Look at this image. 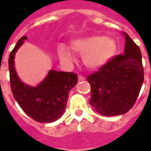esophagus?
I'll use <instances>...</instances> for the list:
<instances>
[{"mask_svg": "<svg viewBox=\"0 0 151 151\" xmlns=\"http://www.w3.org/2000/svg\"><path fill=\"white\" fill-rule=\"evenodd\" d=\"M85 79H86V78H85L84 76H78L79 81H84Z\"/></svg>", "mask_w": 151, "mask_h": 151, "instance_id": "esophagus-1", "label": "esophagus"}]
</instances>
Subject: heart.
Wrapping results in <instances>:
<instances>
[{
  "label": "heart",
  "mask_w": 151,
  "mask_h": 151,
  "mask_svg": "<svg viewBox=\"0 0 151 151\" xmlns=\"http://www.w3.org/2000/svg\"><path fill=\"white\" fill-rule=\"evenodd\" d=\"M70 47L76 53L82 56L85 65L91 70L104 66L116 55L117 44L113 38L104 35L94 34L76 38ZM60 55L64 60H71L70 52L65 48L60 50Z\"/></svg>",
  "instance_id": "heart-1"
}]
</instances>
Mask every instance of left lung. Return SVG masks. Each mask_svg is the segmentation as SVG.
Instances as JSON below:
<instances>
[{"label":"left lung","instance_id":"obj_1","mask_svg":"<svg viewBox=\"0 0 151 151\" xmlns=\"http://www.w3.org/2000/svg\"><path fill=\"white\" fill-rule=\"evenodd\" d=\"M124 55L115 56L98 71L87 76L91 85L90 104L106 117L126 113L135 103L144 82L142 55L128 33Z\"/></svg>","mask_w":151,"mask_h":151}]
</instances>
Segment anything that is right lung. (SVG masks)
I'll use <instances>...</instances> for the list:
<instances>
[{
  "mask_svg": "<svg viewBox=\"0 0 151 151\" xmlns=\"http://www.w3.org/2000/svg\"><path fill=\"white\" fill-rule=\"evenodd\" d=\"M23 36L17 41L9 55L8 66L11 89L21 108L39 123H52L65 111L69 91L77 83V75L50 70L46 77L36 86L22 82L15 68V55L27 39Z\"/></svg>",
  "mask_w": 151,
  "mask_h": 151,
  "instance_id": "add662e5",
  "label": "right lung"
}]
</instances>
